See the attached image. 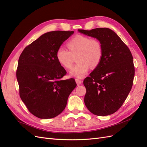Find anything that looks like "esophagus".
<instances>
[{
    "label": "esophagus",
    "instance_id": "34e87169",
    "mask_svg": "<svg viewBox=\"0 0 147 147\" xmlns=\"http://www.w3.org/2000/svg\"><path fill=\"white\" fill-rule=\"evenodd\" d=\"M75 82H76V83H77V84H78V85H79V84H82L83 83L82 80H80V79H78V78L75 79Z\"/></svg>",
    "mask_w": 147,
    "mask_h": 147
}]
</instances>
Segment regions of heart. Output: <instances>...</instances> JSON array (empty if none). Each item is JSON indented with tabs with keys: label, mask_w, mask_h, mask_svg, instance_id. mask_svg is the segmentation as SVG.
Masks as SVG:
<instances>
[{
	"label": "heart",
	"mask_w": 147,
	"mask_h": 147,
	"mask_svg": "<svg viewBox=\"0 0 147 147\" xmlns=\"http://www.w3.org/2000/svg\"><path fill=\"white\" fill-rule=\"evenodd\" d=\"M67 46L69 51L59 47L56 53L57 62L65 69H70L73 65L74 57L78 64L70 71V74L82 78L87 74L90 67L95 69L103 57V47L99 40L83 35H77L69 40Z\"/></svg>",
	"instance_id": "b5f03b06"
}]
</instances>
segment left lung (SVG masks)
I'll return each instance as SVG.
<instances>
[{"label": "left lung", "instance_id": "8db88e82", "mask_svg": "<svg viewBox=\"0 0 147 147\" xmlns=\"http://www.w3.org/2000/svg\"><path fill=\"white\" fill-rule=\"evenodd\" d=\"M78 31L99 40L103 47L100 64L83 81L86 90L84 104L97 116L113 114L131 90L135 74L132 55L117 34L109 28Z\"/></svg>", "mask_w": 147, "mask_h": 147}]
</instances>
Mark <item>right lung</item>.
<instances>
[{
	"label": "right lung",
	"instance_id": "obj_1",
	"mask_svg": "<svg viewBox=\"0 0 147 147\" xmlns=\"http://www.w3.org/2000/svg\"><path fill=\"white\" fill-rule=\"evenodd\" d=\"M74 31L45 33L26 47L19 57L16 78L21 100L29 112L41 119L56 117L64 110L77 84L62 80L67 74L56 53Z\"/></svg>",
	"mask_w": 147,
	"mask_h": 147
}]
</instances>
